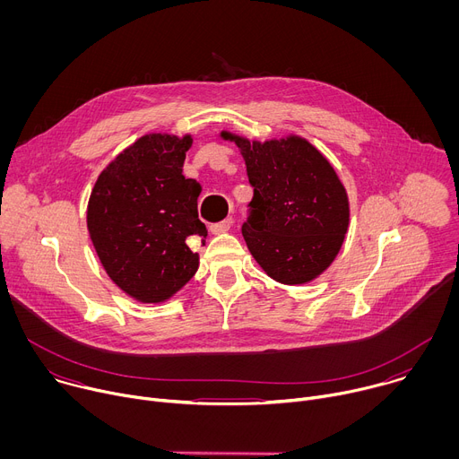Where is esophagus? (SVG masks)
Wrapping results in <instances>:
<instances>
[{
  "label": "esophagus",
  "mask_w": 459,
  "mask_h": 459,
  "mask_svg": "<svg viewBox=\"0 0 459 459\" xmlns=\"http://www.w3.org/2000/svg\"><path fill=\"white\" fill-rule=\"evenodd\" d=\"M230 227H232V218H227V220H223V221H220V223L211 225V232H212V234H223V232H227Z\"/></svg>",
  "instance_id": "1"
}]
</instances>
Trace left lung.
Instances as JSON below:
<instances>
[{
	"mask_svg": "<svg viewBox=\"0 0 459 459\" xmlns=\"http://www.w3.org/2000/svg\"><path fill=\"white\" fill-rule=\"evenodd\" d=\"M245 160L254 186L241 232L257 265L283 285L331 267L349 230V195L331 161L301 136L247 140L221 133Z\"/></svg>",
	"mask_w": 459,
	"mask_h": 459,
	"instance_id": "left-lung-1",
	"label": "left lung"
}]
</instances>
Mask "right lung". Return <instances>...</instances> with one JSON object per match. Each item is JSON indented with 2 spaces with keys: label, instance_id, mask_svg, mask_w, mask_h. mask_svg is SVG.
I'll use <instances>...</instances> for the list:
<instances>
[{
  "label": "right lung",
  "instance_id": "obj_1",
  "mask_svg": "<svg viewBox=\"0 0 459 459\" xmlns=\"http://www.w3.org/2000/svg\"><path fill=\"white\" fill-rule=\"evenodd\" d=\"M190 145V134H145L103 169L91 192L96 254L108 278L142 303L167 301L200 267L188 239L207 238V227L198 218L202 186L183 176Z\"/></svg>",
  "mask_w": 459,
  "mask_h": 459
}]
</instances>
